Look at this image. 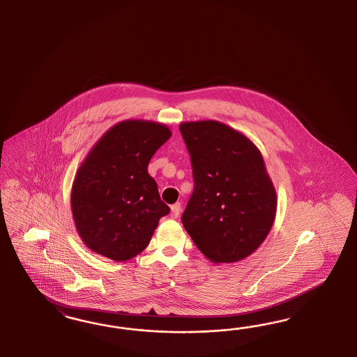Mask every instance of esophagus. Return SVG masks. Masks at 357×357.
<instances>
[{
    "label": "esophagus",
    "mask_w": 357,
    "mask_h": 357,
    "mask_svg": "<svg viewBox=\"0 0 357 357\" xmlns=\"http://www.w3.org/2000/svg\"><path fill=\"white\" fill-rule=\"evenodd\" d=\"M181 215V204L179 203H175L174 206H172V212H170V216L173 218H178Z\"/></svg>",
    "instance_id": "1"
}]
</instances>
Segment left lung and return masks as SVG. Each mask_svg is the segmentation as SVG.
<instances>
[{"label":"left lung","instance_id":"8db88e82","mask_svg":"<svg viewBox=\"0 0 357 357\" xmlns=\"http://www.w3.org/2000/svg\"><path fill=\"white\" fill-rule=\"evenodd\" d=\"M179 130L194 175L184 229L211 261L248 258L268 236L278 206L259 149L215 120L187 121Z\"/></svg>","mask_w":357,"mask_h":357}]
</instances>
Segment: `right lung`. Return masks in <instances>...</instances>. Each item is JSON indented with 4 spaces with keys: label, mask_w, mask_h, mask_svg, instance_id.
<instances>
[{
    "label": "right lung",
    "mask_w": 357,
    "mask_h": 357,
    "mask_svg": "<svg viewBox=\"0 0 357 357\" xmlns=\"http://www.w3.org/2000/svg\"><path fill=\"white\" fill-rule=\"evenodd\" d=\"M170 136L161 123L126 120L89 151L77 172L70 204L77 231L91 251L124 261L149 245L170 208L161 200L148 165Z\"/></svg>",
    "instance_id": "1"
}]
</instances>
